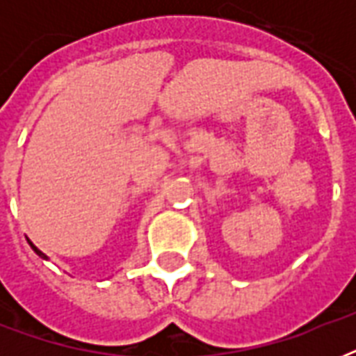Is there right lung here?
<instances>
[{
  "label": "right lung",
  "mask_w": 356,
  "mask_h": 356,
  "mask_svg": "<svg viewBox=\"0 0 356 356\" xmlns=\"http://www.w3.org/2000/svg\"><path fill=\"white\" fill-rule=\"evenodd\" d=\"M27 242H29V245H31V248H33V251H35V253H36V254H38V257H42V259H46V260H47V257H46V254H44V253H42V251H40V249H38V248H36V245H35V243H33V242H31V240H27Z\"/></svg>",
  "instance_id": "obj_1"
}]
</instances>
